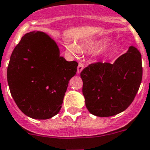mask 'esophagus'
<instances>
[{"mask_svg":"<svg viewBox=\"0 0 150 150\" xmlns=\"http://www.w3.org/2000/svg\"><path fill=\"white\" fill-rule=\"evenodd\" d=\"M83 69H84V65H83V63H79V66H78V70H77V72L78 73H81V71L83 70Z\"/></svg>","mask_w":150,"mask_h":150,"instance_id":"1","label":"esophagus"}]
</instances>
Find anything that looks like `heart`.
<instances>
[{
    "label": "heart",
    "mask_w": 150,
    "mask_h": 150,
    "mask_svg": "<svg viewBox=\"0 0 150 150\" xmlns=\"http://www.w3.org/2000/svg\"><path fill=\"white\" fill-rule=\"evenodd\" d=\"M109 41H110L109 38H101L97 39V40L86 41V42L82 43L81 44V47L82 49H84V50H98V49H102L104 47H106L109 44ZM67 48L68 50H69L71 53H74V54H76L79 52V48L74 43H68Z\"/></svg>",
    "instance_id": "obj_1"
}]
</instances>
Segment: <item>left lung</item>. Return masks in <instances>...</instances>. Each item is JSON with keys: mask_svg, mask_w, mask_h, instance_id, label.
Returning <instances> with one entry per match:
<instances>
[{"mask_svg": "<svg viewBox=\"0 0 150 150\" xmlns=\"http://www.w3.org/2000/svg\"><path fill=\"white\" fill-rule=\"evenodd\" d=\"M142 75L141 54L133 46L112 64H90L81 72L88 111L99 117L112 116L125 111L137 93Z\"/></svg>", "mask_w": 150, "mask_h": 150, "instance_id": "8db88e82", "label": "left lung"}]
</instances>
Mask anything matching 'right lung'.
Returning <instances> with one entry per match:
<instances>
[{
  "mask_svg": "<svg viewBox=\"0 0 150 150\" xmlns=\"http://www.w3.org/2000/svg\"><path fill=\"white\" fill-rule=\"evenodd\" d=\"M78 65L60 57L57 43L46 33L25 34L14 48L7 67L10 93L19 109L35 119L56 115Z\"/></svg>",
  "mask_w": 150,
  "mask_h": 150,
  "instance_id": "1",
  "label": "right lung"
}]
</instances>
